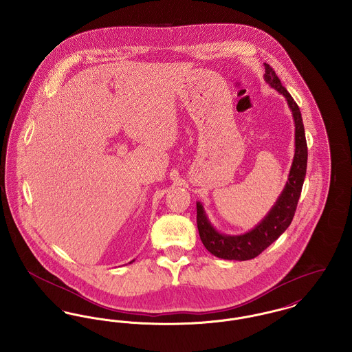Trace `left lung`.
Wrapping results in <instances>:
<instances>
[{
  "label": "left lung",
  "mask_w": 352,
  "mask_h": 352,
  "mask_svg": "<svg viewBox=\"0 0 352 352\" xmlns=\"http://www.w3.org/2000/svg\"><path fill=\"white\" fill-rule=\"evenodd\" d=\"M265 80L286 97L292 111L295 121V155L289 170V181L275 206L271 208L267 217L256 228L248 231V234L238 236L219 234L210 225L202 205L199 202L197 204V225L201 241L212 255L222 259H252L269 248L272 242H275L289 228L295 215L306 177L307 142L300 110L269 63H265Z\"/></svg>",
  "instance_id": "obj_1"
}]
</instances>
